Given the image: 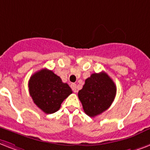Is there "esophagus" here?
<instances>
[{"instance_id": "1", "label": "esophagus", "mask_w": 150, "mask_h": 150, "mask_svg": "<svg viewBox=\"0 0 150 150\" xmlns=\"http://www.w3.org/2000/svg\"><path fill=\"white\" fill-rule=\"evenodd\" d=\"M70 87H71L72 90H73V91L75 92V93L77 91V90H76V83H71Z\"/></svg>"}]
</instances>
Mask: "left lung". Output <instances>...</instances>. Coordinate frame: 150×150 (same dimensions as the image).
<instances>
[{
    "label": "left lung",
    "instance_id": "1",
    "mask_svg": "<svg viewBox=\"0 0 150 150\" xmlns=\"http://www.w3.org/2000/svg\"><path fill=\"white\" fill-rule=\"evenodd\" d=\"M115 95V84L105 72L91 74L78 92L83 111L90 117H95L106 111Z\"/></svg>",
    "mask_w": 150,
    "mask_h": 150
}]
</instances>
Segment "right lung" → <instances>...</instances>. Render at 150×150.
Wrapping results in <instances>:
<instances>
[{
  "mask_svg": "<svg viewBox=\"0 0 150 150\" xmlns=\"http://www.w3.org/2000/svg\"><path fill=\"white\" fill-rule=\"evenodd\" d=\"M30 96L34 103L45 114H52L70 94L71 88L52 70L42 69L35 73L28 81Z\"/></svg>",
  "mask_w": 150,
  "mask_h": 150,
  "instance_id": "right-lung-1",
  "label": "right lung"
}]
</instances>
